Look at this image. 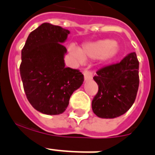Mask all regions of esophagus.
<instances>
[{"label": "esophagus", "mask_w": 155, "mask_h": 155, "mask_svg": "<svg viewBox=\"0 0 155 155\" xmlns=\"http://www.w3.org/2000/svg\"><path fill=\"white\" fill-rule=\"evenodd\" d=\"M84 80H91L92 78V71L88 70V69H84Z\"/></svg>", "instance_id": "esophagus-1"}]
</instances>
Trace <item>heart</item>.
<instances>
[{"label":"heart","instance_id":"1","mask_svg":"<svg viewBox=\"0 0 155 155\" xmlns=\"http://www.w3.org/2000/svg\"><path fill=\"white\" fill-rule=\"evenodd\" d=\"M68 51L73 58L78 63H81L84 58H98L107 61L116 55L118 51L117 44L112 40H99L94 42H89L83 46L82 49H79L74 45L68 47Z\"/></svg>","mask_w":155,"mask_h":155}]
</instances>
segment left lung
<instances>
[{"instance_id": "8db88e82", "label": "left lung", "mask_w": 155, "mask_h": 155, "mask_svg": "<svg viewBox=\"0 0 155 155\" xmlns=\"http://www.w3.org/2000/svg\"><path fill=\"white\" fill-rule=\"evenodd\" d=\"M139 62L135 52L117 63L101 68L93 79L98 92L92 102L93 113L101 118H115L127 112L137 97Z\"/></svg>"}]
</instances>
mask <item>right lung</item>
<instances>
[{"label":"right lung","mask_w":155,"mask_h":155,"mask_svg":"<svg viewBox=\"0 0 155 155\" xmlns=\"http://www.w3.org/2000/svg\"><path fill=\"white\" fill-rule=\"evenodd\" d=\"M69 34L43 23L29 35L21 50L20 74L26 97L36 110L47 115L63 113L84 80L78 69L65 67L67 49L62 43Z\"/></svg>","instance_id":"right-lung-1"}]
</instances>
